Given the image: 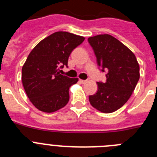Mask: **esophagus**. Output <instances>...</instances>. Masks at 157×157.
I'll return each instance as SVG.
<instances>
[{"label": "esophagus", "instance_id": "esophagus-1", "mask_svg": "<svg viewBox=\"0 0 157 157\" xmlns=\"http://www.w3.org/2000/svg\"><path fill=\"white\" fill-rule=\"evenodd\" d=\"M79 82L82 83V84H85V83L87 81H86V80H82V79H80Z\"/></svg>", "mask_w": 157, "mask_h": 157}]
</instances>
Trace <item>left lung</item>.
Returning <instances> with one entry per match:
<instances>
[{
	"mask_svg": "<svg viewBox=\"0 0 157 157\" xmlns=\"http://www.w3.org/2000/svg\"><path fill=\"white\" fill-rule=\"evenodd\" d=\"M106 82H98V90L89 96L90 105L104 113L120 109L129 100L140 78L134 54L116 37L100 34L88 38Z\"/></svg>",
	"mask_w": 157,
	"mask_h": 157,
	"instance_id": "8db88e82",
	"label": "left lung"
}]
</instances>
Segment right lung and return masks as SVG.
<instances>
[{
	"instance_id": "right-lung-1",
	"label": "right lung",
	"mask_w": 157,
	"mask_h": 157,
	"mask_svg": "<svg viewBox=\"0 0 157 157\" xmlns=\"http://www.w3.org/2000/svg\"><path fill=\"white\" fill-rule=\"evenodd\" d=\"M85 37L65 31L55 32L30 52L22 68V82L27 97L38 110L53 112L67 104L69 88L78 78L59 74L67 67L71 52Z\"/></svg>"
}]
</instances>
